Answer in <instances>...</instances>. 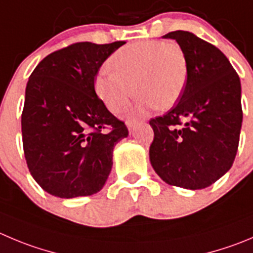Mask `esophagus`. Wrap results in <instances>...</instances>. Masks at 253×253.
I'll list each match as a JSON object with an SVG mask.
<instances>
[{"instance_id": "34e87169", "label": "esophagus", "mask_w": 253, "mask_h": 253, "mask_svg": "<svg viewBox=\"0 0 253 253\" xmlns=\"http://www.w3.org/2000/svg\"><path fill=\"white\" fill-rule=\"evenodd\" d=\"M138 124V120H126V126H128V129H129V131H130V133H133V130H134V128H135V125Z\"/></svg>"}]
</instances>
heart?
<instances>
[{"mask_svg": "<svg viewBox=\"0 0 253 253\" xmlns=\"http://www.w3.org/2000/svg\"><path fill=\"white\" fill-rule=\"evenodd\" d=\"M109 64L113 71L102 69L94 86L98 97L113 113L124 110L134 92L139 95L134 114L154 107L169 109L179 102L189 78L186 56L177 43H131L118 49Z\"/></svg>", "mask_w": 253, "mask_h": 253, "instance_id": "b5f03b06", "label": "heart"}]
</instances>
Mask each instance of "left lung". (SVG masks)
Returning a JSON list of instances; mask_svg holds the SVG:
<instances>
[{"instance_id":"obj_1","label":"left lung","mask_w":253,"mask_h":253,"mask_svg":"<svg viewBox=\"0 0 253 253\" xmlns=\"http://www.w3.org/2000/svg\"><path fill=\"white\" fill-rule=\"evenodd\" d=\"M163 38L182 48L189 78L177 104L150 120L151 167L167 184L205 189L231 169L236 156L241 82L225 54L194 33L174 31Z\"/></svg>"}]
</instances>
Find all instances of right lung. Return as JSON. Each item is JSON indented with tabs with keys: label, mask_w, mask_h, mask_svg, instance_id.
<instances>
[{
	"label": "right lung",
	"mask_w": 253,
	"mask_h": 253,
	"mask_svg": "<svg viewBox=\"0 0 253 253\" xmlns=\"http://www.w3.org/2000/svg\"><path fill=\"white\" fill-rule=\"evenodd\" d=\"M124 43H74L50 53L28 79L21 120L25 158L36 182L53 196L100 191L114 146L128 136L94 89L102 64ZM107 126L112 129L103 133Z\"/></svg>",
	"instance_id": "1"
}]
</instances>
